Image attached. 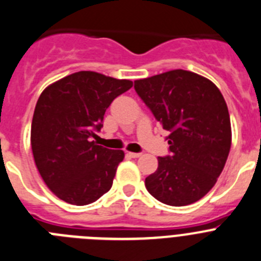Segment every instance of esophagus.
Returning <instances> with one entry per match:
<instances>
[{
	"instance_id": "1",
	"label": "esophagus",
	"mask_w": 261,
	"mask_h": 261,
	"mask_svg": "<svg viewBox=\"0 0 261 261\" xmlns=\"http://www.w3.org/2000/svg\"><path fill=\"white\" fill-rule=\"evenodd\" d=\"M128 155L130 158H138V156L141 155V153H132V151H128Z\"/></svg>"
}]
</instances>
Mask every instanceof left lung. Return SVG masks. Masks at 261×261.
Returning <instances> with one entry per match:
<instances>
[{"label":"left lung","mask_w":261,"mask_h":261,"mask_svg":"<svg viewBox=\"0 0 261 261\" xmlns=\"http://www.w3.org/2000/svg\"><path fill=\"white\" fill-rule=\"evenodd\" d=\"M135 90L170 135V155L145 179L153 197L184 206L204 197L225 167L231 146L227 106L208 78L188 70H170L135 81Z\"/></svg>","instance_id":"left-lung-1"}]
</instances>
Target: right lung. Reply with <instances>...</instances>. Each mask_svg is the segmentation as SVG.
I'll return each mask as SVG.
<instances>
[{
  "instance_id": "right-lung-1",
  "label": "right lung",
  "mask_w": 261,
  "mask_h": 261,
  "mask_svg": "<svg viewBox=\"0 0 261 261\" xmlns=\"http://www.w3.org/2000/svg\"><path fill=\"white\" fill-rule=\"evenodd\" d=\"M132 86V81L78 71L39 96L31 124L32 154L43 180L59 199L81 206L111 190L124 151L90 138L102 129L114 99Z\"/></svg>"
}]
</instances>
